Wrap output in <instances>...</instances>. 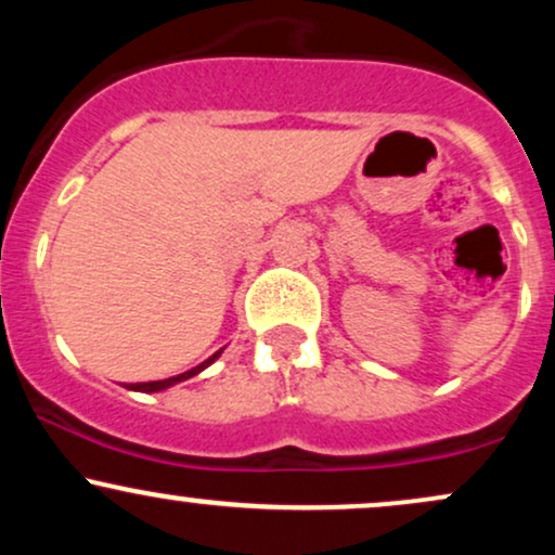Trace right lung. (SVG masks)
Here are the masks:
<instances>
[{"label": "right lung", "mask_w": 555, "mask_h": 555, "mask_svg": "<svg viewBox=\"0 0 555 555\" xmlns=\"http://www.w3.org/2000/svg\"><path fill=\"white\" fill-rule=\"evenodd\" d=\"M221 354V349L216 354H211V358H208L206 362H201V365L197 367H193V371H188V373H180V375H175V378H164V380H149V384H130L127 388H132V391H164V388H169V386H175V384H180V380H188V378H193V375H197L201 371H206L208 365H211V362L219 358Z\"/></svg>", "instance_id": "right-lung-1"}]
</instances>
